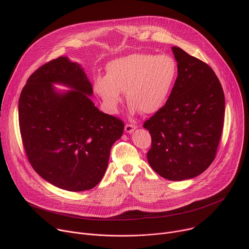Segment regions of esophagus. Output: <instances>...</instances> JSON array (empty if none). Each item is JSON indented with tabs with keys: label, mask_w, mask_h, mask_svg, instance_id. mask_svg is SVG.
<instances>
[{
	"label": "esophagus",
	"mask_w": 249,
	"mask_h": 249,
	"mask_svg": "<svg viewBox=\"0 0 249 249\" xmlns=\"http://www.w3.org/2000/svg\"><path fill=\"white\" fill-rule=\"evenodd\" d=\"M136 128H137V127H136L135 125H133V124H126V125H125V131H126L127 133H132Z\"/></svg>",
	"instance_id": "34e87169"
}]
</instances>
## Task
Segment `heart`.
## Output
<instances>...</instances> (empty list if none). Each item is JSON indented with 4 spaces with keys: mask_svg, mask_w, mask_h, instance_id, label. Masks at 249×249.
<instances>
[{
    "mask_svg": "<svg viewBox=\"0 0 249 249\" xmlns=\"http://www.w3.org/2000/svg\"><path fill=\"white\" fill-rule=\"evenodd\" d=\"M177 77L175 60L167 54L135 53L110 62L106 77L94 81L105 110L115 114L126 91L131 112L154 114L167 102Z\"/></svg>",
    "mask_w": 249,
    "mask_h": 249,
    "instance_id": "1",
    "label": "heart"
}]
</instances>
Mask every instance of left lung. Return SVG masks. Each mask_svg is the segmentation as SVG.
<instances>
[{
  "mask_svg": "<svg viewBox=\"0 0 249 249\" xmlns=\"http://www.w3.org/2000/svg\"><path fill=\"white\" fill-rule=\"evenodd\" d=\"M177 78L163 107L144 123L152 137L147 158L168 180L191 179L216 158L224 126L225 95L212 68L172 47Z\"/></svg>",
  "mask_w": 249,
  "mask_h": 249,
  "instance_id": "1",
  "label": "left lung"
}]
</instances>
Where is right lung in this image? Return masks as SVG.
I'll return each instance as SVG.
<instances>
[{"label": "right lung", "instance_id": "right-lung-1", "mask_svg": "<svg viewBox=\"0 0 249 249\" xmlns=\"http://www.w3.org/2000/svg\"><path fill=\"white\" fill-rule=\"evenodd\" d=\"M53 83L72 90L58 92ZM84 69L54 59L28 78L18 100V122L27 159L43 179L79 192L99 183L124 123L98 110Z\"/></svg>", "mask_w": 249, "mask_h": 249}]
</instances>
